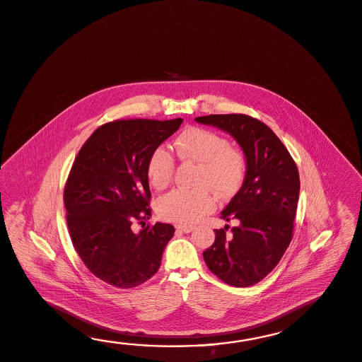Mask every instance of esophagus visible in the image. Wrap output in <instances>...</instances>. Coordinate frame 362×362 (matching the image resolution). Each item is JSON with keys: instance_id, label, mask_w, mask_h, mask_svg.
<instances>
[{"instance_id": "1", "label": "esophagus", "mask_w": 362, "mask_h": 362, "mask_svg": "<svg viewBox=\"0 0 362 362\" xmlns=\"http://www.w3.org/2000/svg\"><path fill=\"white\" fill-rule=\"evenodd\" d=\"M193 228H194V226L192 225H177V230L179 231H183V233H188L193 231Z\"/></svg>"}]
</instances>
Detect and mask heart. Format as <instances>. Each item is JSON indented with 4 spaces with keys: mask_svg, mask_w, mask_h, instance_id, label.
Instances as JSON below:
<instances>
[{
    "mask_svg": "<svg viewBox=\"0 0 362 362\" xmlns=\"http://www.w3.org/2000/svg\"><path fill=\"white\" fill-rule=\"evenodd\" d=\"M174 151L182 161L197 163L192 189H174L162 196L157 202L158 216L180 225L197 222L216 208L217 200L233 197L239 191L247 162L244 154L231 148L226 137L209 129L188 127L179 134ZM175 171L173 154L163 146L153 149L146 175L154 189L162 191L169 187Z\"/></svg>",
    "mask_w": 362,
    "mask_h": 362,
    "instance_id": "heart-1",
    "label": "heart"
}]
</instances>
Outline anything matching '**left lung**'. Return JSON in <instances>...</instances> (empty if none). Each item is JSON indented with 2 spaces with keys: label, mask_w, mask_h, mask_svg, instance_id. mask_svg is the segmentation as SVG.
Instances as JSON below:
<instances>
[{
  "label": "left lung",
  "mask_w": 362,
  "mask_h": 362,
  "mask_svg": "<svg viewBox=\"0 0 362 362\" xmlns=\"http://www.w3.org/2000/svg\"><path fill=\"white\" fill-rule=\"evenodd\" d=\"M196 122L228 132L247 158L239 192L222 211L236 219L228 235L216 230L213 245L202 253L210 272L233 287H250L272 273L288 248L298 209L300 177L281 139L264 122L245 114H210Z\"/></svg>",
  "instance_id": "1"
}]
</instances>
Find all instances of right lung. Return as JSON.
<instances>
[{
    "instance_id": "add662e5",
    "label": "right lung",
    "mask_w": 362,
    "mask_h": 362,
    "mask_svg": "<svg viewBox=\"0 0 362 362\" xmlns=\"http://www.w3.org/2000/svg\"><path fill=\"white\" fill-rule=\"evenodd\" d=\"M183 119H118L88 137L64 189L66 222L74 248L90 273L119 289L143 284L158 272L175 228L145 226L152 217L146 163L153 149ZM142 225L133 233V223Z\"/></svg>"
}]
</instances>
